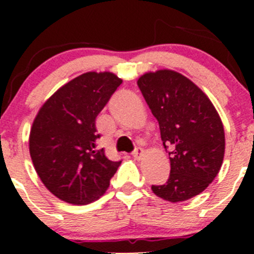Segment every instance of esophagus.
I'll return each instance as SVG.
<instances>
[{
  "mask_svg": "<svg viewBox=\"0 0 254 254\" xmlns=\"http://www.w3.org/2000/svg\"><path fill=\"white\" fill-rule=\"evenodd\" d=\"M143 155V150L141 147H136L134 151H132V157L136 158V160H140Z\"/></svg>",
  "mask_w": 254,
  "mask_h": 254,
  "instance_id": "obj_1",
  "label": "esophagus"
}]
</instances>
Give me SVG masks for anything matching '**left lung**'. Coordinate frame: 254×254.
<instances>
[{
	"label": "left lung",
	"mask_w": 254,
	"mask_h": 254,
	"mask_svg": "<svg viewBox=\"0 0 254 254\" xmlns=\"http://www.w3.org/2000/svg\"><path fill=\"white\" fill-rule=\"evenodd\" d=\"M137 86L160 125L170 148L167 182L151 187L165 200L177 203L205 190L221 168L224 125L206 94L186 76L172 70L147 72Z\"/></svg>",
	"instance_id": "8db88e82"
}]
</instances>
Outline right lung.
Listing matches in <instances>:
<instances>
[{
	"mask_svg": "<svg viewBox=\"0 0 254 254\" xmlns=\"http://www.w3.org/2000/svg\"><path fill=\"white\" fill-rule=\"evenodd\" d=\"M112 72H87L59 88L43 104L29 135L38 176L66 203L84 205L101 198L122 161L97 148L96 118L122 84Z\"/></svg>",
	"mask_w": 254,
	"mask_h": 254,
	"instance_id": "right-lung-1",
	"label": "right lung"
}]
</instances>
